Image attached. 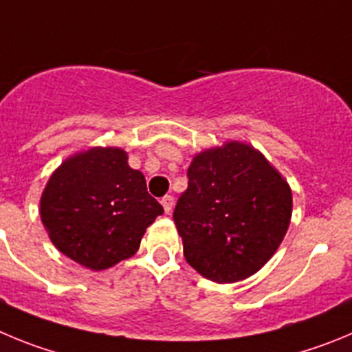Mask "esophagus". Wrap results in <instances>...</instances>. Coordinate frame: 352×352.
<instances>
[{
    "mask_svg": "<svg viewBox=\"0 0 352 352\" xmlns=\"http://www.w3.org/2000/svg\"><path fill=\"white\" fill-rule=\"evenodd\" d=\"M161 205H163L164 212H166V214H170V212H172V207H173V196H164V198L161 199Z\"/></svg>",
    "mask_w": 352,
    "mask_h": 352,
    "instance_id": "esophagus-1",
    "label": "esophagus"
}]
</instances>
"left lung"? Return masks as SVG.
Returning a JSON list of instances; mask_svg holds the SVG:
<instances>
[{
  "mask_svg": "<svg viewBox=\"0 0 352 352\" xmlns=\"http://www.w3.org/2000/svg\"><path fill=\"white\" fill-rule=\"evenodd\" d=\"M173 210L184 258L214 283L243 280L275 254L291 219L289 184L242 142L196 154Z\"/></svg>",
  "mask_w": 352,
  "mask_h": 352,
  "instance_id": "obj_1",
  "label": "left lung"
}]
</instances>
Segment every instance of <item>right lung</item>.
<instances>
[{"label": "right lung", "mask_w": 352, "mask_h": 352, "mask_svg": "<svg viewBox=\"0 0 352 352\" xmlns=\"http://www.w3.org/2000/svg\"><path fill=\"white\" fill-rule=\"evenodd\" d=\"M163 214L144 173L129 168L117 147H94L68 157L50 175L40 215L52 243L91 270L131 258L145 230Z\"/></svg>", "instance_id": "obj_1"}]
</instances>
